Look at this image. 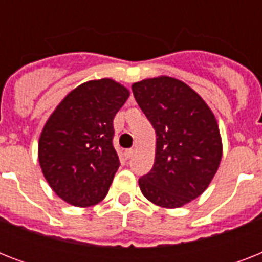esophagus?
I'll return each instance as SVG.
<instances>
[{
    "label": "esophagus",
    "mask_w": 262,
    "mask_h": 262,
    "mask_svg": "<svg viewBox=\"0 0 262 262\" xmlns=\"http://www.w3.org/2000/svg\"><path fill=\"white\" fill-rule=\"evenodd\" d=\"M123 155H125V158H126V159H130L132 156H133V149H126Z\"/></svg>",
    "instance_id": "obj_1"
}]
</instances>
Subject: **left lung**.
<instances>
[{
  "instance_id": "obj_1",
  "label": "left lung",
  "mask_w": 262,
  "mask_h": 262,
  "mask_svg": "<svg viewBox=\"0 0 262 262\" xmlns=\"http://www.w3.org/2000/svg\"><path fill=\"white\" fill-rule=\"evenodd\" d=\"M132 91L156 133L155 163L139 179L140 189L159 207H182L207 189L219 168L215 115L199 94L172 77L143 80Z\"/></svg>"
}]
</instances>
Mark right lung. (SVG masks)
<instances>
[{
	"mask_svg": "<svg viewBox=\"0 0 262 262\" xmlns=\"http://www.w3.org/2000/svg\"><path fill=\"white\" fill-rule=\"evenodd\" d=\"M129 91L114 80L88 81L73 90L43 127L38 156L55 194L75 207H91L108 193L119 167L115 114Z\"/></svg>",
	"mask_w": 262,
	"mask_h": 262,
	"instance_id": "1",
	"label": "right lung"
}]
</instances>
